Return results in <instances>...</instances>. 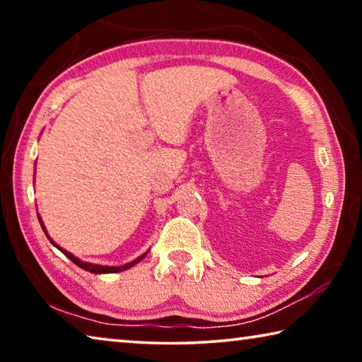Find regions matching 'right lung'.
<instances>
[{
    "label": "right lung",
    "mask_w": 362,
    "mask_h": 362,
    "mask_svg": "<svg viewBox=\"0 0 362 362\" xmlns=\"http://www.w3.org/2000/svg\"><path fill=\"white\" fill-rule=\"evenodd\" d=\"M41 226H42V223H41ZM45 230V228H42ZM54 244V243H52ZM54 246H56V244H54ZM56 247H59V246H56ZM60 249V247H59ZM62 250V252L69 257V259L75 263V265H78L79 268H83V269H86V272H90V273H95V274H100V273H118V272H124V269H127V268H131L132 265H136V263H139L140 260L144 259V257L146 255V254H144V255H140L139 259H136L134 262H131V263H127V265H124V267H100V265H93V263H86V262H81V260H78L75 255H71L70 252H66V250H64V249H60Z\"/></svg>",
    "instance_id": "1"
}]
</instances>
